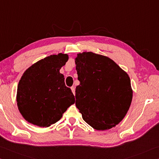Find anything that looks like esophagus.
<instances>
[{
	"label": "esophagus",
	"mask_w": 159,
	"mask_h": 159,
	"mask_svg": "<svg viewBox=\"0 0 159 159\" xmlns=\"http://www.w3.org/2000/svg\"><path fill=\"white\" fill-rule=\"evenodd\" d=\"M71 90L72 91V93H73V94L75 95V87H71Z\"/></svg>",
	"instance_id": "esophagus-1"
}]
</instances>
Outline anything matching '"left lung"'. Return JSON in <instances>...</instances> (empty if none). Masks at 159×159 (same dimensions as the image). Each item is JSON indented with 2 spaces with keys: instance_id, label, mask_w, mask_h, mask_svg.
<instances>
[{
  "instance_id": "obj_1",
  "label": "left lung",
  "mask_w": 159,
  "mask_h": 159,
  "mask_svg": "<svg viewBox=\"0 0 159 159\" xmlns=\"http://www.w3.org/2000/svg\"><path fill=\"white\" fill-rule=\"evenodd\" d=\"M75 64L80 82L75 105L82 119L98 130L115 126L132 101L129 75L110 58L93 52L77 54Z\"/></svg>"
}]
</instances>
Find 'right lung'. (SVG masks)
Segmentation results:
<instances>
[{
	"label": "right lung",
	"mask_w": 159,
	"mask_h": 159,
	"mask_svg": "<svg viewBox=\"0 0 159 159\" xmlns=\"http://www.w3.org/2000/svg\"><path fill=\"white\" fill-rule=\"evenodd\" d=\"M67 54L51 55L28 68L19 80L16 102L24 118L40 127H48L62 117L75 99L59 72Z\"/></svg>",
	"instance_id": "1"
}]
</instances>
